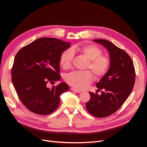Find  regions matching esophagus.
<instances>
[{
  "label": "esophagus",
  "mask_w": 147,
  "mask_h": 147,
  "mask_svg": "<svg viewBox=\"0 0 147 147\" xmlns=\"http://www.w3.org/2000/svg\"><path fill=\"white\" fill-rule=\"evenodd\" d=\"M70 90H72V91H73L76 92H78V93L81 92V91L78 90H76V89H75V88H70Z\"/></svg>",
  "instance_id": "obj_1"
}]
</instances>
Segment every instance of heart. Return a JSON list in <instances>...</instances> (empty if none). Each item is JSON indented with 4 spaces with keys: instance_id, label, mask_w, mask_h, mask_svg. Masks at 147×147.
<instances>
[{
    "instance_id": "b5f03b06",
    "label": "heart",
    "mask_w": 147,
    "mask_h": 147,
    "mask_svg": "<svg viewBox=\"0 0 147 147\" xmlns=\"http://www.w3.org/2000/svg\"><path fill=\"white\" fill-rule=\"evenodd\" d=\"M74 52H78L89 60L86 69H90L96 78L102 77L107 73L110 66L108 57L102 55L101 49L95 45H83L75 46L71 50H67L62 53L60 65L64 69H69L72 65ZM93 80L92 75L90 71L73 72L67 75L65 80L70 86L78 90H83L90 84Z\"/></svg>"
}]
</instances>
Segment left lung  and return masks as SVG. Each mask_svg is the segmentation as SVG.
Wrapping results in <instances>:
<instances>
[{"label":"left lung","instance_id":"obj_1","mask_svg":"<svg viewBox=\"0 0 147 147\" xmlns=\"http://www.w3.org/2000/svg\"><path fill=\"white\" fill-rule=\"evenodd\" d=\"M109 51V69L97 83L101 94L90 92L91 99L86 104L88 112L97 118H104L118 110L126 101L134 87L135 69L127 53L113 43L104 39H94Z\"/></svg>","mask_w":147,"mask_h":147}]
</instances>
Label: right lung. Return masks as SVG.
<instances>
[{
	"label": "right lung",
	"instance_id": "add662e5",
	"mask_svg": "<svg viewBox=\"0 0 147 147\" xmlns=\"http://www.w3.org/2000/svg\"><path fill=\"white\" fill-rule=\"evenodd\" d=\"M70 43L55 38H40L18 52L11 69V80L24 105L38 115H48L58 107L60 95L69 90L61 82L48 88L47 83L58 81L59 59Z\"/></svg>",
	"mask_w": 147,
	"mask_h": 147
}]
</instances>
